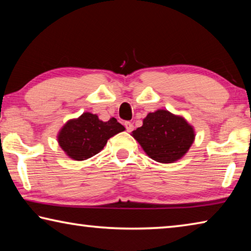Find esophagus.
Here are the masks:
<instances>
[{
    "label": "esophagus",
    "mask_w": 251,
    "mask_h": 251,
    "mask_svg": "<svg viewBox=\"0 0 251 251\" xmlns=\"http://www.w3.org/2000/svg\"><path fill=\"white\" fill-rule=\"evenodd\" d=\"M124 125H125V128H126V130H127V131H129V133H130L131 130L134 129V125L131 124L130 122H125V124H124Z\"/></svg>",
    "instance_id": "esophagus-1"
}]
</instances>
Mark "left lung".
Here are the masks:
<instances>
[{"label":"left lung","mask_w":251,"mask_h":251,"mask_svg":"<svg viewBox=\"0 0 251 251\" xmlns=\"http://www.w3.org/2000/svg\"><path fill=\"white\" fill-rule=\"evenodd\" d=\"M146 154L158 163H173L181 158L194 142L193 127L184 118L159 109L150 113L143 126L133 131Z\"/></svg>","instance_id":"obj_1"}]
</instances>
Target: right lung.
Listing matches in <instances>:
<instances>
[{
  "label": "right lung",
  "mask_w": 251,
  "mask_h": 251,
  "mask_svg": "<svg viewBox=\"0 0 251 251\" xmlns=\"http://www.w3.org/2000/svg\"><path fill=\"white\" fill-rule=\"evenodd\" d=\"M123 130L124 126L116 118L101 122L97 115L84 113L77 120L66 123L59 131L58 143L71 158L85 160L99 154L110 137Z\"/></svg>",
  "instance_id": "1"
}]
</instances>
